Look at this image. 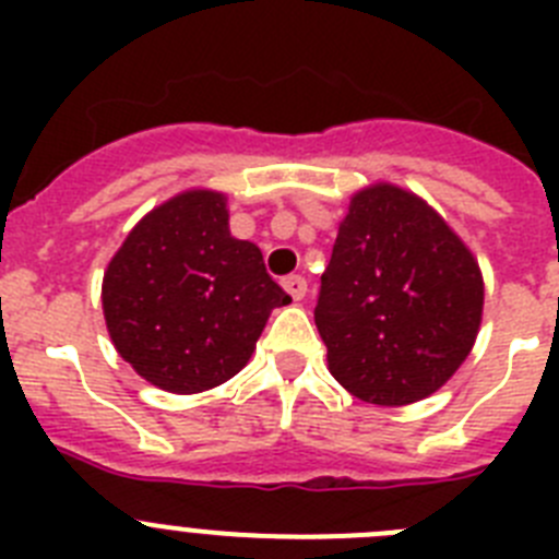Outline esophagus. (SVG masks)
<instances>
[{"instance_id": "1", "label": "esophagus", "mask_w": 559, "mask_h": 559, "mask_svg": "<svg viewBox=\"0 0 559 559\" xmlns=\"http://www.w3.org/2000/svg\"><path fill=\"white\" fill-rule=\"evenodd\" d=\"M283 288L299 302V299H305V294H308V280H305L302 274H290L283 280Z\"/></svg>"}]
</instances>
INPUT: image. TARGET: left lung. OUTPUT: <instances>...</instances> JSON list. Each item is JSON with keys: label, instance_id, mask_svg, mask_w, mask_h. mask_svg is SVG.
Returning <instances> with one entry per match:
<instances>
[{"label": "left lung", "instance_id": "1", "mask_svg": "<svg viewBox=\"0 0 559 559\" xmlns=\"http://www.w3.org/2000/svg\"><path fill=\"white\" fill-rule=\"evenodd\" d=\"M481 308L476 257L426 201L355 192L313 310L341 386L374 406L428 397L471 355Z\"/></svg>", "mask_w": 559, "mask_h": 559}]
</instances>
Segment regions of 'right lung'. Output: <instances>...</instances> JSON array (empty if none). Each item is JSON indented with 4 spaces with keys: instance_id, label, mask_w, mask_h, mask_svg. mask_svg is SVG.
Wrapping results in <instances>:
<instances>
[{
    "instance_id": "add662e5",
    "label": "right lung",
    "mask_w": 559,
    "mask_h": 559,
    "mask_svg": "<svg viewBox=\"0 0 559 559\" xmlns=\"http://www.w3.org/2000/svg\"><path fill=\"white\" fill-rule=\"evenodd\" d=\"M290 302L263 251L229 231L226 195L187 190L147 212L103 276L114 347L173 394L221 386L249 364L274 308Z\"/></svg>"
}]
</instances>
